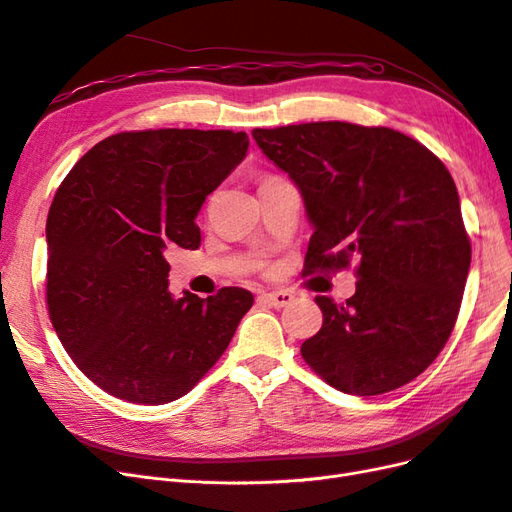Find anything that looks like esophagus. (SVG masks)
Segmentation results:
<instances>
[{
	"label": "esophagus",
	"mask_w": 512,
	"mask_h": 512,
	"mask_svg": "<svg viewBox=\"0 0 512 512\" xmlns=\"http://www.w3.org/2000/svg\"><path fill=\"white\" fill-rule=\"evenodd\" d=\"M260 301H265L271 307H286L294 301V294L290 290H273V292H262L260 294Z\"/></svg>",
	"instance_id": "34e87169"
}]
</instances>
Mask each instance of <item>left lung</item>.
I'll list each match as a JSON object with an SVG mask.
<instances>
[{"mask_svg":"<svg viewBox=\"0 0 512 512\" xmlns=\"http://www.w3.org/2000/svg\"><path fill=\"white\" fill-rule=\"evenodd\" d=\"M262 153L301 190L314 235L305 273L356 262V292L316 297L305 363L350 395H382L436 361L455 327L472 247L440 158L391 128L316 121L256 128Z\"/></svg>","mask_w":512,"mask_h":512,"instance_id":"left-lung-1","label":"left lung"}]
</instances>
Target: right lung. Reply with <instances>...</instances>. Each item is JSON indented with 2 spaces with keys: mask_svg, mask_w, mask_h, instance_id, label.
<instances>
[{
  "mask_svg": "<svg viewBox=\"0 0 512 512\" xmlns=\"http://www.w3.org/2000/svg\"><path fill=\"white\" fill-rule=\"evenodd\" d=\"M232 130L119 132L91 147L46 220V305L70 359L108 395L162 406L220 359L254 297L168 290L164 254L196 250L205 198L245 158Z\"/></svg>",
  "mask_w": 512,
  "mask_h": 512,
  "instance_id": "add662e5",
  "label": "right lung"
}]
</instances>
